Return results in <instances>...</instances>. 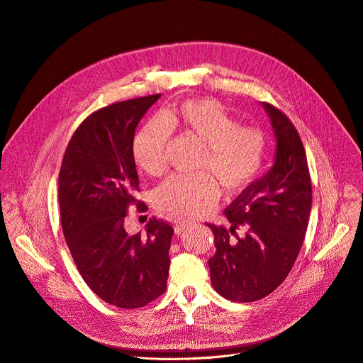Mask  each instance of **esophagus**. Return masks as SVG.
<instances>
[{"label":"esophagus","instance_id":"34e87169","mask_svg":"<svg viewBox=\"0 0 363 363\" xmlns=\"http://www.w3.org/2000/svg\"><path fill=\"white\" fill-rule=\"evenodd\" d=\"M191 221H187V220H183V218H177V220H174V231H176V234H182V233H184L189 227H191Z\"/></svg>","mask_w":363,"mask_h":363}]
</instances>
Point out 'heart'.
Listing matches in <instances>:
<instances>
[{
	"label": "heart",
	"instance_id": "heart-1",
	"mask_svg": "<svg viewBox=\"0 0 363 363\" xmlns=\"http://www.w3.org/2000/svg\"><path fill=\"white\" fill-rule=\"evenodd\" d=\"M172 129H180L205 146L199 172L212 176H176L164 182L157 189L155 205L168 214H206L220 198L218 182L234 195L249 187L262 172L265 133L253 125H238L218 101L196 98L149 120L136 133L133 158L145 173L161 176L165 172V146Z\"/></svg>",
	"mask_w": 363,
	"mask_h": 363
}]
</instances>
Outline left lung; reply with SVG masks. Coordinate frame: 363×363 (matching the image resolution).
<instances>
[{
	"label": "left lung",
	"instance_id": "8db88e82",
	"mask_svg": "<svg viewBox=\"0 0 363 363\" xmlns=\"http://www.w3.org/2000/svg\"><path fill=\"white\" fill-rule=\"evenodd\" d=\"M275 138L274 164L225 208L228 227L208 224L216 255L211 284L233 302L268 296L289 275L301 252L312 206L305 147L291 121L261 102Z\"/></svg>",
	"mask_w": 363,
	"mask_h": 363
}]
</instances>
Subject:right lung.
I'll list each match as a JSON object with an SVG mask.
<instances>
[{
    "instance_id": "add662e5",
    "label": "right lung",
    "mask_w": 363,
    "mask_h": 363,
    "mask_svg": "<svg viewBox=\"0 0 363 363\" xmlns=\"http://www.w3.org/2000/svg\"><path fill=\"white\" fill-rule=\"evenodd\" d=\"M161 98L149 95L105 106L72 136L58 176L64 239L84 283L106 303L142 308L167 289L173 227L149 220L146 234L124 228L138 203L135 130Z\"/></svg>"
}]
</instances>
